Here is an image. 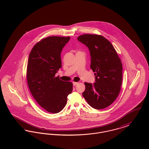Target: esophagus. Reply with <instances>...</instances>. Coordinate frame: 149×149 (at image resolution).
Masks as SVG:
<instances>
[{
  "label": "esophagus",
  "mask_w": 149,
  "mask_h": 149,
  "mask_svg": "<svg viewBox=\"0 0 149 149\" xmlns=\"http://www.w3.org/2000/svg\"><path fill=\"white\" fill-rule=\"evenodd\" d=\"M72 84H73V85L75 86H76V85H77L78 84V82H72Z\"/></svg>",
  "instance_id": "obj_1"
}]
</instances>
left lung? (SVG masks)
<instances>
[{
  "label": "left lung",
  "instance_id": "obj_1",
  "mask_svg": "<svg viewBox=\"0 0 149 149\" xmlns=\"http://www.w3.org/2000/svg\"><path fill=\"white\" fill-rule=\"evenodd\" d=\"M78 40L89 49L90 68L95 72V82H85L82 95L95 109L111 105L118 97L122 82V64L112 44L102 35L84 34Z\"/></svg>",
  "mask_w": 149,
  "mask_h": 149
}]
</instances>
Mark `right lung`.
Masks as SVG:
<instances>
[{
    "label": "right lung",
    "mask_w": 149,
    "mask_h": 149,
    "mask_svg": "<svg viewBox=\"0 0 149 149\" xmlns=\"http://www.w3.org/2000/svg\"><path fill=\"white\" fill-rule=\"evenodd\" d=\"M70 36H49L35 45L27 67V81L37 103L51 113H58L65 107L72 83L55 77L62 67L61 53Z\"/></svg>",
    "instance_id": "add662e5"
}]
</instances>
